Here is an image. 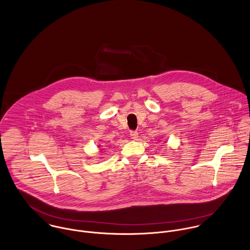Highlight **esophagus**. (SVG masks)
<instances>
[{
  "instance_id": "1",
  "label": "esophagus",
  "mask_w": 250,
  "mask_h": 250,
  "mask_svg": "<svg viewBox=\"0 0 250 250\" xmlns=\"http://www.w3.org/2000/svg\"><path fill=\"white\" fill-rule=\"evenodd\" d=\"M130 137H131V139H133V140H137V138H138V132H137L136 130H131V131H130Z\"/></svg>"
}]
</instances>
